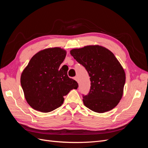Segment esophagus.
I'll list each match as a JSON object with an SVG mask.
<instances>
[{"instance_id":"34e87169","label":"esophagus","mask_w":148,"mask_h":148,"mask_svg":"<svg viewBox=\"0 0 148 148\" xmlns=\"http://www.w3.org/2000/svg\"><path fill=\"white\" fill-rule=\"evenodd\" d=\"M74 79L75 80V81H77L78 83V77H74Z\"/></svg>"}]
</instances>
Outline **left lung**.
Wrapping results in <instances>:
<instances>
[{"instance_id":"1","label":"left lung","mask_w":148,"mask_h":148,"mask_svg":"<svg viewBox=\"0 0 148 148\" xmlns=\"http://www.w3.org/2000/svg\"><path fill=\"white\" fill-rule=\"evenodd\" d=\"M70 54L90 77V90L83 95L84 106L97 113L114 109L122 99L125 83V71L114 53L95 45L72 49Z\"/></svg>"}]
</instances>
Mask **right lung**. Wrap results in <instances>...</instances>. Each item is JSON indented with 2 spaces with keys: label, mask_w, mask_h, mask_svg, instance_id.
I'll use <instances>...</instances> for the list:
<instances>
[{
  "label": "right lung",
  "mask_w": 148,
  "mask_h": 148,
  "mask_svg": "<svg viewBox=\"0 0 148 148\" xmlns=\"http://www.w3.org/2000/svg\"><path fill=\"white\" fill-rule=\"evenodd\" d=\"M66 51L60 47L48 48L31 58L21 75L25 99L33 109L49 112L63 104L70 90L78 84L67 75L69 69H60Z\"/></svg>",
  "instance_id": "add662e5"
}]
</instances>
